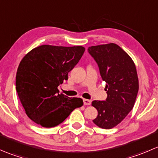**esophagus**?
<instances>
[{
  "label": "esophagus",
  "mask_w": 158,
  "mask_h": 158,
  "mask_svg": "<svg viewBox=\"0 0 158 158\" xmlns=\"http://www.w3.org/2000/svg\"><path fill=\"white\" fill-rule=\"evenodd\" d=\"M91 102H92V101L91 100H89V99H83V103L85 106H89V105L91 104Z\"/></svg>",
  "instance_id": "1"
}]
</instances>
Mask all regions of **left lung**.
Wrapping results in <instances>:
<instances>
[{
  "label": "left lung",
  "mask_w": 158,
  "mask_h": 158,
  "mask_svg": "<svg viewBox=\"0 0 158 158\" xmlns=\"http://www.w3.org/2000/svg\"><path fill=\"white\" fill-rule=\"evenodd\" d=\"M88 52L98 64L108 95L106 101L92 102L98 111L92 122L101 128H112L134 107L138 92L136 67L128 54L115 44L89 47Z\"/></svg>",
  "instance_id": "left-lung-1"
}]
</instances>
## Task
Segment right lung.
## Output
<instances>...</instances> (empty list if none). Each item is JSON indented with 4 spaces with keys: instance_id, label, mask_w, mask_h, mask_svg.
<instances>
[{
    "instance_id": "add662e5",
    "label": "right lung",
    "mask_w": 158,
    "mask_h": 158,
    "mask_svg": "<svg viewBox=\"0 0 158 158\" xmlns=\"http://www.w3.org/2000/svg\"><path fill=\"white\" fill-rule=\"evenodd\" d=\"M83 47L42 45L30 51L18 66L16 89L26 114L45 128L61 124L70 113L83 105L80 98L60 94L57 87L85 52Z\"/></svg>"
}]
</instances>
